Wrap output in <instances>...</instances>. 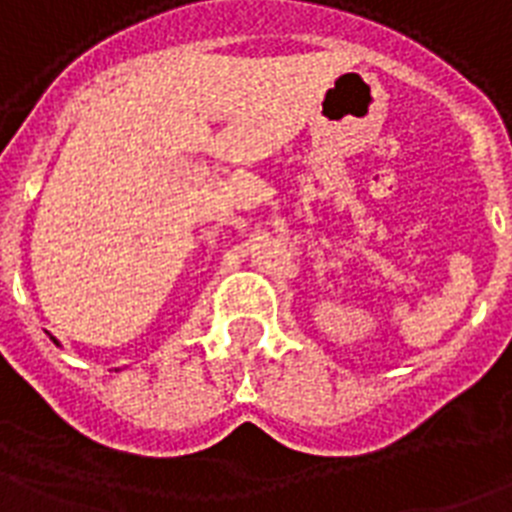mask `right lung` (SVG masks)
Listing matches in <instances>:
<instances>
[{
  "label": "right lung",
  "instance_id": "right-lung-1",
  "mask_svg": "<svg viewBox=\"0 0 512 512\" xmlns=\"http://www.w3.org/2000/svg\"><path fill=\"white\" fill-rule=\"evenodd\" d=\"M51 341H54V343H57V346H59V341H57V338H54V336H51Z\"/></svg>",
  "mask_w": 512,
  "mask_h": 512
}]
</instances>
